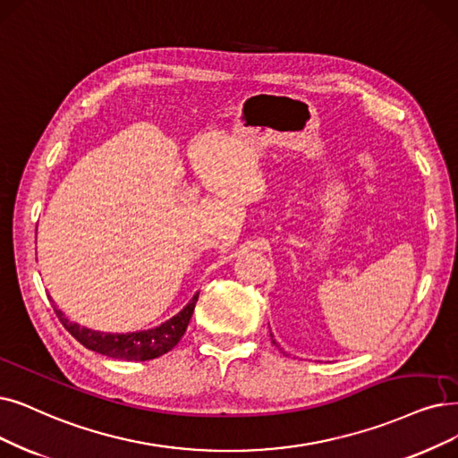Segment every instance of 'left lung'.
<instances>
[{"mask_svg":"<svg viewBox=\"0 0 458 458\" xmlns=\"http://www.w3.org/2000/svg\"><path fill=\"white\" fill-rule=\"evenodd\" d=\"M270 338H272V335H270ZM272 344H274V345H278V344H276V340H272Z\"/></svg>","mask_w":458,"mask_h":458,"instance_id":"8db88e82","label":"left lung"}]
</instances>
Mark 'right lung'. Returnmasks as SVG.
<instances>
[{
	"label": "right lung",
	"instance_id": "1",
	"mask_svg": "<svg viewBox=\"0 0 458 458\" xmlns=\"http://www.w3.org/2000/svg\"><path fill=\"white\" fill-rule=\"evenodd\" d=\"M197 299H199V293L193 295V299L184 308H182V312L173 316L169 321L161 323L159 327L148 328V331L127 333V335L91 331V328L69 321L62 310L54 308V312H56L58 319L71 333V336H75L84 347H88V350L98 352L106 357H113V359L150 360L171 352L173 347L180 342V338L184 336L188 323L193 316Z\"/></svg>",
	"mask_w": 458,
	"mask_h": 458
}]
</instances>
